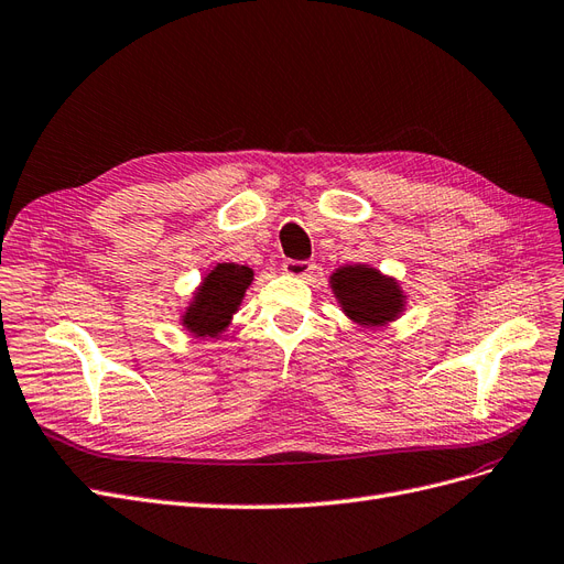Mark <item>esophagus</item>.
I'll use <instances>...</instances> for the list:
<instances>
[{
    "label": "esophagus",
    "mask_w": 564,
    "mask_h": 564,
    "mask_svg": "<svg viewBox=\"0 0 564 564\" xmlns=\"http://www.w3.org/2000/svg\"><path fill=\"white\" fill-rule=\"evenodd\" d=\"M314 269H316V264L308 262V260H285V262H283V271H285V274H288V276H297V279L308 276Z\"/></svg>",
    "instance_id": "34e87169"
}]
</instances>
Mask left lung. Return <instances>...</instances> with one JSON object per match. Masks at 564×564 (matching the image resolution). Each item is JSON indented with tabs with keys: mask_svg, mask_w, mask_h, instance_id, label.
<instances>
[{
	"mask_svg": "<svg viewBox=\"0 0 564 564\" xmlns=\"http://www.w3.org/2000/svg\"><path fill=\"white\" fill-rule=\"evenodd\" d=\"M333 293L354 323L377 328L403 312V293L393 279H384L368 264L341 267L330 276Z\"/></svg>",
	"mask_w": 564,
	"mask_h": 564,
	"instance_id": "left-lung-1",
	"label": "left lung"
}]
</instances>
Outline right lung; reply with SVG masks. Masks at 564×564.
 Here are the masks:
<instances>
[{
    "label": "right lung",
    "mask_w": 564,
    "mask_h": 564,
    "mask_svg": "<svg viewBox=\"0 0 564 564\" xmlns=\"http://www.w3.org/2000/svg\"><path fill=\"white\" fill-rule=\"evenodd\" d=\"M252 283V269L234 262H223L210 269L194 293L183 316L185 328L196 337H217L239 308L246 288Z\"/></svg>",
    "instance_id": "obj_1"
}]
</instances>
